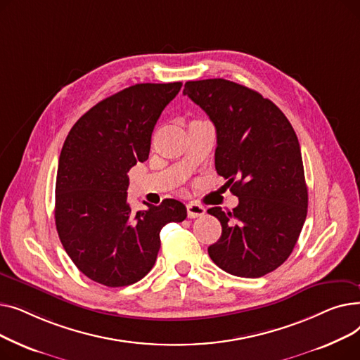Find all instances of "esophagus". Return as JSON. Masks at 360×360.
I'll return each instance as SVG.
<instances>
[{
	"label": "esophagus",
	"instance_id": "esophagus-1",
	"mask_svg": "<svg viewBox=\"0 0 360 360\" xmlns=\"http://www.w3.org/2000/svg\"><path fill=\"white\" fill-rule=\"evenodd\" d=\"M204 213H205V209H204V207H202L201 204L193 202V201L186 204V214H188V217H190V219L200 217V216H202Z\"/></svg>",
	"mask_w": 360,
	"mask_h": 360
}]
</instances>
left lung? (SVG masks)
<instances>
[{
	"label": "left lung",
	"instance_id": "1",
	"mask_svg": "<svg viewBox=\"0 0 360 360\" xmlns=\"http://www.w3.org/2000/svg\"><path fill=\"white\" fill-rule=\"evenodd\" d=\"M184 94L214 124L216 170L239 198L233 212L207 210L221 224L209 255L229 274L266 276L289 258L308 213L296 132L271 101L242 84L224 79L186 82Z\"/></svg>",
	"mask_w": 360,
	"mask_h": 360
}]
</instances>
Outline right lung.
Wrapping results in <instances>:
<instances>
[{"mask_svg":"<svg viewBox=\"0 0 360 360\" xmlns=\"http://www.w3.org/2000/svg\"><path fill=\"white\" fill-rule=\"evenodd\" d=\"M176 83L127 87L89 109L64 141L55 184V224L63 247L86 277L108 288L128 286L153 269L160 231L186 217L166 198L131 212L128 170L148 159L151 132L179 93Z\"/></svg>","mask_w":360,"mask_h":360,"instance_id":"1","label":"right lung"}]
</instances>
